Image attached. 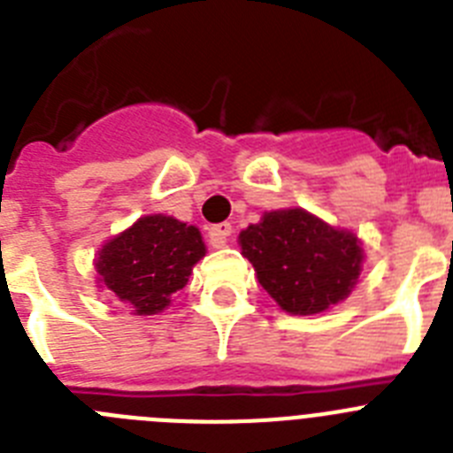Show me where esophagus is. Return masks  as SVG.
Segmentation results:
<instances>
[{
	"instance_id": "1",
	"label": "esophagus",
	"mask_w": 453,
	"mask_h": 453,
	"mask_svg": "<svg viewBox=\"0 0 453 453\" xmlns=\"http://www.w3.org/2000/svg\"><path fill=\"white\" fill-rule=\"evenodd\" d=\"M231 231H234V226H231L229 222L215 224V226L208 229V238H211V242H213L215 247H222L224 242H226V238L231 235Z\"/></svg>"
}]
</instances>
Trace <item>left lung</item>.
<instances>
[{
	"instance_id": "left-lung-1",
	"label": "left lung",
	"mask_w": 453,
	"mask_h": 453,
	"mask_svg": "<svg viewBox=\"0 0 453 453\" xmlns=\"http://www.w3.org/2000/svg\"><path fill=\"white\" fill-rule=\"evenodd\" d=\"M258 281L292 315L324 313L342 302L361 274V242L302 208L272 211L240 234Z\"/></svg>"
}]
</instances>
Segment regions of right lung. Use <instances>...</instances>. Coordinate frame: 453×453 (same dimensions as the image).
<instances>
[{
  "label": "right lung",
  "mask_w": 453,
  "mask_h": 453,
  "mask_svg": "<svg viewBox=\"0 0 453 453\" xmlns=\"http://www.w3.org/2000/svg\"><path fill=\"white\" fill-rule=\"evenodd\" d=\"M203 254L197 226L167 215H147L102 247L97 272L104 286L135 315H156L170 306Z\"/></svg>",
  "instance_id": "1"
}]
</instances>
